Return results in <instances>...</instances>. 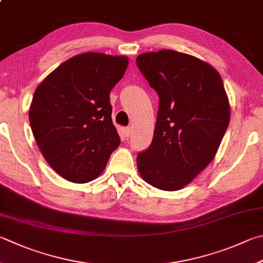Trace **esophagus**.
Wrapping results in <instances>:
<instances>
[{
	"mask_svg": "<svg viewBox=\"0 0 263 263\" xmlns=\"http://www.w3.org/2000/svg\"><path fill=\"white\" fill-rule=\"evenodd\" d=\"M131 133H132V130L130 127H126V128H124V136H125L126 138H128L131 136Z\"/></svg>",
	"mask_w": 263,
	"mask_h": 263,
	"instance_id": "34e87169",
	"label": "esophagus"
}]
</instances>
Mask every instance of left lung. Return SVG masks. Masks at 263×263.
<instances>
[{
	"label": "left lung",
	"instance_id": "left-lung-1",
	"mask_svg": "<svg viewBox=\"0 0 263 263\" xmlns=\"http://www.w3.org/2000/svg\"><path fill=\"white\" fill-rule=\"evenodd\" d=\"M136 62L160 98L152 144L138 154V171L156 189L178 191L216 155L230 122L228 94L217 70L192 55L162 49Z\"/></svg>",
	"mask_w": 263,
	"mask_h": 263
}]
</instances>
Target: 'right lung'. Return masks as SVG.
<instances>
[{
    "label": "right lung",
    "instance_id": "1",
    "mask_svg": "<svg viewBox=\"0 0 263 263\" xmlns=\"http://www.w3.org/2000/svg\"><path fill=\"white\" fill-rule=\"evenodd\" d=\"M127 65L126 56L83 52L37 85L28 118L42 156L61 177L78 184L95 179L121 144L109 93Z\"/></svg>",
    "mask_w": 263,
    "mask_h": 263
}]
</instances>
